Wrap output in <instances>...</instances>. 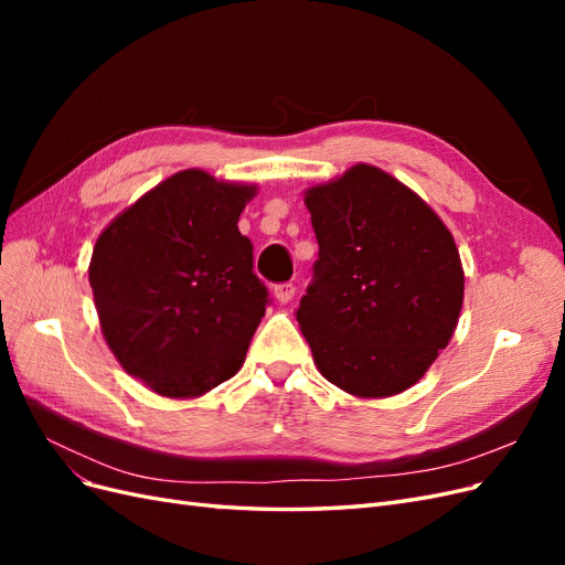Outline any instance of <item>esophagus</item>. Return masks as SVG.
<instances>
[{"instance_id": "esophagus-1", "label": "esophagus", "mask_w": 565, "mask_h": 565, "mask_svg": "<svg viewBox=\"0 0 565 565\" xmlns=\"http://www.w3.org/2000/svg\"><path fill=\"white\" fill-rule=\"evenodd\" d=\"M295 292H297L295 282H282V285H276V289H273V297H276L280 303H289L295 299Z\"/></svg>"}]
</instances>
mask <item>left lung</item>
Returning a JSON list of instances; mask_svg holds the SVG:
<instances>
[{
    "label": "left lung",
    "mask_w": 565,
    "mask_h": 565,
    "mask_svg": "<svg viewBox=\"0 0 565 565\" xmlns=\"http://www.w3.org/2000/svg\"><path fill=\"white\" fill-rule=\"evenodd\" d=\"M318 237L297 320L320 374L358 398L417 384L455 334L465 268L440 216L372 164L303 193Z\"/></svg>",
    "instance_id": "left-lung-1"
}]
</instances>
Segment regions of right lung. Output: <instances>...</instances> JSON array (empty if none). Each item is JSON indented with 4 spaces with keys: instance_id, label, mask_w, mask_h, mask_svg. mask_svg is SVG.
Segmentation results:
<instances>
[{
    "instance_id": "1",
    "label": "right lung",
    "mask_w": 565,
    "mask_h": 565,
    "mask_svg": "<svg viewBox=\"0 0 565 565\" xmlns=\"http://www.w3.org/2000/svg\"><path fill=\"white\" fill-rule=\"evenodd\" d=\"M254 183L183 169L98 235L89 285L117 363L167 398H198L243 367L268 292L237 231Z\"/></svg>"
}]
</instances>
